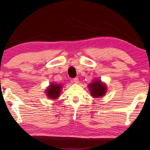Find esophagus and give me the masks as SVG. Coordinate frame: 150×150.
<instances>
[{"mask_svg":"<svg viewBox=\"0 0 150 150\" xmlns=\"http://www.w3.org/2000/svg\"><path fill=\"white\" fill-rule=\"evenodd\" d=\"M73 82H74V83H79V79H78V78H75V79H73Z\"/></svg>","mask_w":150,"mask_h":150,"instance_id":"34e87169","label":"esophagus"}]
</instances>
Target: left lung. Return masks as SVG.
<instances>
[{"instance_id":"obj_1","label":"left lung","mask_w":150,"mask_h":150,"mask_svg":"<svg viewBox=\"0 0 150 150\" xmlns=\"http://www.w3.org/2000/svg\"><path fill=\"white\" fill-rule=\"evenodd\" d=\"M88 88L89 89L90 93L92 97L96 98L103 97L107 91L106 85L100 79H96L92 83H89L88 85Z\"/></svg>"}]
</instances>
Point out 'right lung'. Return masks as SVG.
Segmentation results:
<instances>
[{"label": "right lung", "mask_w": 150, "mask_h": 150, "mask_svg": "<svg viewBox=\"0 0 150 150\" xmlns=\"http://www.w3.org/2000/svg\"><path fill=\"white\" fill-rule=\"evenodd\" d=\"M63 85L60 84L51 83L46 89V94L47 97L50 100H56L60 96Z\"/></svg>", "instance_id": "right-lung-1"}]
</instances>
